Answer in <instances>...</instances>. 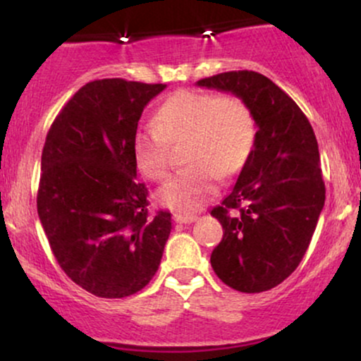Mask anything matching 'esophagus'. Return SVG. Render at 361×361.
Segmentation results:
<instances>
[{"label": "esophagus", "mask_w": 361, "mask_h": 361, "mask_svg": "<svg viewBox=\"0 0 361 361\" xmlns=\"http://www.w3.org/2000/svg\"><path fill=\"white\" fill-rule=\"evenodd\" d=\"M195 221H197V215L195 214H175L176 224H192Z\"/></svg>", "instance_id": "34e87169"}]
</instances>
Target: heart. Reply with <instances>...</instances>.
<instances>
[{
    "label": "heart",
    "mask_w": 361,
    "mask_h": 361,
    "mask_svg": "<svg viewBox=\"0 0 361 361\" xmlns=\"http://www.w3.org/2000/svg\"><path fill=\"white\" fill-rule=\"evenodd\" d=\"M186 140V168L161 186L163 205L195 212L212 198L219 178H231L246 166L256 144V118L238 94L180 90L132 135V157L149 180L159 181L171 168V142Z\"/></svg>",
    "instance_id": "b5f03b06"
}]
</instances>
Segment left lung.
<instances>
[{
	"instance_id": "left-lung-1",
	"label": "left lung",
	"mask_w": 361,
	"mask_h": 361,
	"mask_svg": "<svg viewBox=\"0 0 361 361\" xmlns=\"http://www.w3.org/2000/svg\"><path fill=\"white\" fill-rule=\"evenodd\" d=\"M197 85L238 94L255 114L252 154L210 212L224 229L210 263L231 288L264 292L299 267L324 207L316 134L299 105L263 74L229 71Z\"/></svg>"
}]
</instances>
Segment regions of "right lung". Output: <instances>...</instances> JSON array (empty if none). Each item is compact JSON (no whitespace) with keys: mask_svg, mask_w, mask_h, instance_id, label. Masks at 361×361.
<instances>
[{"mask_svg":"<svg viewBox=\"0 0 361 361\" xmlns=\"http://www.w3.org/2000/svg\"><path fill=\"white\" fill-rule=\"evenodd\" d=\"M166 85L122 78L86 82L45 137L37 212L59 267L103 299L142 290L156 275L171 214L149 215L132 135L144 106Z\"/></svg>","mask_w":361,"mask_h":361,"instance_id":"right-lung-1","label":"right lung"}]
</instances>
